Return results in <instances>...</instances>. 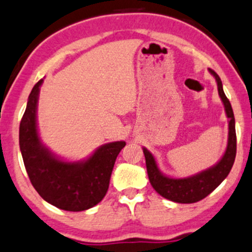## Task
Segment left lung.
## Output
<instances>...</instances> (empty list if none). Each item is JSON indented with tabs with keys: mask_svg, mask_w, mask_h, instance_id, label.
Masks as SVG:
<instances>
[{
	"mask_svg": "<svg viewBox=\"0 0 252 252\" xmlns=\"http://www.w3.org/2000/svg\"><path fill=\"white\" fill-rule=\"evenodd\" d=\"M210 73L218 83V91L224 105V112L228 118V142L223 156L215 166L202 170L188 178H170L159 172L156 159L148 149L143 148L147 163L148 177L151 186L164 198L177 203H196L205 198L215 190L231 172L237 154V136H235V121L232 105L223 93L222 82L213 69Z\"/></svg>",
	"mask_w": 252,
	"mask_h": 252,
	"instance_id": "obj_1",
	"label": "left lung"
}]
</instances>
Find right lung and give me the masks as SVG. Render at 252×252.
<instances>
[{"label": "right lung", "instance_id": "1", "mask_svg": "<svg viewBox=\"0 0 252 252\" xmlns=\"http://www.w3.org/2000/svg\"><path fill=\"white\" fill-rule=\"evenodd\" d=\"M40 79L32 89L19 128V144L31 184L39 196L67 212L90 209L103 199L115 159L125 142L102 145L88 159L67 162L42 144L37 131V102Z\"/></svg>", "mask_w": 252, "mask_h": 252}]
</instances>
